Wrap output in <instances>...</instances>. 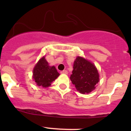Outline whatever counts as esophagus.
I'll return each mask as SVG.
<instances>
[{
	"label": "esophagus",
	"mask_w": 131,
	"mask_h": 131,
	"mask_svg": "<svg viewBox=\"0 0 131 131\" xmlns=\"http://www.w3.org/2000/svg\"><path fill=\"white\" fill-rule=\"evenodd\" d=\"M61 73L62 74H67L68 73V71L67 70H63L61 72Z\"/></svg>",
	"instance_id": "esophagus-1"
}]
</instances>
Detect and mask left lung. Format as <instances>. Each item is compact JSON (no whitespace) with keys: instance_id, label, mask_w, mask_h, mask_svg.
Wrapping results in <instances>:
<instances>
[{"instance_id":"obj_1","label":"left lung","mask_w":131,"mask_h":131,"mask_svg":"<svg viewBox=\"0 0 131 131\" xmlns=\"http://www.w3.org/2000/svg\"><path fill=\"white\" fill-rule=\"evenodd\" d=\"M70 80L77 90L82 94H88L96 88L99 82V73L92 63L78 56L74 61Z\"/></svg>"}]
</instances>
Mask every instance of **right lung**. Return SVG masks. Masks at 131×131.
Returning <instances> with one entry per match:
<instances>
[{
	"label": "right lung",
	"instance_id": "obj_1",
	"mask_svg": "<svg viewBox=\"0 0 131 131\" xmlns=\"http://www.w3.org/2000/svg\"><path fill=\"white\" fill-rule=\"evenodd\" d=\"M33 75V78L37 85L42 88H47L50 86L52 82L57 79L59 73L54 66H49L45 57H43L34 67Z\"/></svg>",
	"mask_w": 131,
	"mask_h": 131
}]
</instances>
